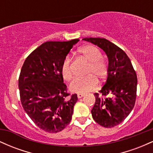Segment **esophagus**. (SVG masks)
Instances as JSON below:
<instances>
[{
    "label": "esophagus",
    "instance_id": "1",
    "mask_svg": "<svg viewBox=\"0 0 153 153\" xmlns=\"http://www.w3.org/2000/svg\"><path fill=\"white\" fill-rule=\"evenodd\" d=\"M83 96H84V94H78V99H80V98L83 97Z\"/></svg>",
    "mask_w": 153,
    "mask_h": 153
}]
</instances>
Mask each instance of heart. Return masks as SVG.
Instances as JSON below:
<instances>
[{"mask_svg": "<svg viewBox=\"0 0 153 153\" xmlns=\"http://www.w3.org/2000/svg\"><path fill=\"white\" fill-rule=\"evenodd\" d=\"M78 52L83 58L88 62L86 75L88 76L78 78L73 81L70 85L71 91L78 94H85L96 88L98 85L96 78L103 79L107 75V66L101 59V53L97 47L93 45H85L80 47ZM61 73L63 78L67 81H71L74 78L71 65V59L67 57L61 65Z\"/></svg>", "mask_w": 153, "mask_h": 153, "instance_id": "heart-1", "label": "heart"}]
</instances>
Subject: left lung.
I'll return each instance as SVG.
<instances>
[{
    "label": "left lung",
    "mask_w": 153,
    "mask_h": 153,
    "mask_svg": "<svg viewBox=\"0 0 153 153\" xmlns=\"http://www.w3.org/2000/svg\"><path fill=\"white\" fill-rule=\"evenodd\" d=\"M104 51L108 59V77L99 93H95L96 102L93 119L102 127L119 125L134 106L137 78L127 54L104 38H84Z\"/></svg>",
    "instance_id": "left-lung-1"
}]
</instances>
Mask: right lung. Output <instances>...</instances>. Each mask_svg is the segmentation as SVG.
Returning <instances> with one entry per match:
<instances>
[{"label": "right lung", "mask_w": 153, "mask_h": 153, "mask_svg": "<svg viewBox=\"0 0 153 153\" xmlns=\"http://www.w3.org/2000/svg\"><path fill=\"white\" fill-rule=\"evenodd\" d=\"M78 41L43 43L26 57L21 70L19 88L23 108L47 132L62 131L72 119L78 96L68 93L61 65Z\"/></svg>", "instance_id": "obj_1"}]
</instances>
